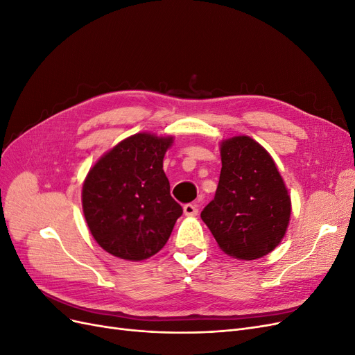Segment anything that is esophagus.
I'll return each instance as SVG.
<instances>
[{"instance_id": "1", "label": "esophagus", "mask_w": 355, "mask_h": 355, "mask_svg": "<svg viewBox=\"0 0 355 355\" xmlns=\"http://www.w3.org/2000/svg\"><path fill=\"white\" fill-rule=\"evenodd\" d=\"M184 215H187V216H196L198 215V212H199V209H198V205L196 203H187V205H184Z\"/></svg>"}]
</instances>
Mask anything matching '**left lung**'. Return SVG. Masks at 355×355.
<instances>
[{"label":"left lung","instance_id":"8db88e82","mask_svg":"<svg viewBox=\"0 0 355 355\" xmlns=\"http://www.w3.org/2000/svg\"><path fill=\"white\" fill-rule=\"evenodd\" d=\"M222 168L214 200L200 214L222 252L241 260L270 253L284 239L291 199L270 155L237 136L220 144Z\"/></svg>","mask_w":355,"mask_h":355}]
</instances>
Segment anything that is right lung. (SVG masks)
<instances>
[{
	"label": "right lung",
	"mask_w": 355,
	"mask_h": 355,
	"mask_svg": "<svg viewBox=\"0 0 355 355\" xmlns=\"http://www.w3.org/2000/svg\"><path fill=\"white\" fill-rule=\"evenodd\" d=\"M171 143L173 137L135 135L89 171L82 191L83 214L105 252L137 261L166 244L182 215L162 169Z\"/></svg>",
	"instance_id": "add662e5"
}]
</instances>
